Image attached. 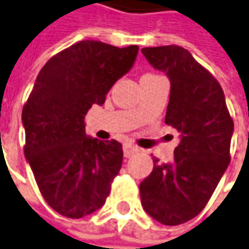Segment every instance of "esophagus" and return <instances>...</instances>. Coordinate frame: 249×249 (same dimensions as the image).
Wrapping results in <instances>:
<instances>
[{"instance_id": "esophagus-1", "label": "esophagus", "mask_w": 249, "mask_h": 249, "mask_svg": "<svg viewBox=\"0 0 249 249\" xmlns=\"http://www.w3.org/2000/svg\"><path fill=\"white\" fill-rule=\"evenodd\" d=\"M139 151L138 146L132 145V143H125L124 145V156L125 158H131L134 154H137Z\"/></svg>"}]
</instances>
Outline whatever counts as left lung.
I'll return each mask as SVG.
<instances>
[{
	"instance_id": "obj_1",
	"label": "left lung",
	"mask_w": 249,
	"mask_h": 249,
	"mask_svg": "<svg viewBox=\"0 0 249 249\" xmlns=\"http://www.w3.org/2000/svg\"><path fill=\"white\" fill-rule=\"evenodd\" d=\"M149 65L170 81L165 123L180 132L173 160L154 159V170L139 184L146 214L165 226H179L204 209L230 163L234 123L221 86L176 45L143 48Z\"/></svg>"
}]
</instances>
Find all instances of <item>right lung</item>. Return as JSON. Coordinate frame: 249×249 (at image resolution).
<instances>
[{"mask_svg":"<svg viewBox=\"0 0 249 249\" xmlns=\"http://www.w3.org/2000/svg\"><path fill=\"white\" fill-rule=\"evenodd\" d=\"M138 46L81 40L39 71L22 110L25 158L54 212L81 218L104 206L123 165V145L86 134L84 117L103 106L135 63Z\"/></svg>","mask_w":249,"mask_h":249,"instance_id":"obj_1","label":"right lung"}]
</instances>
